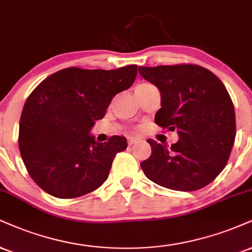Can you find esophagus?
Instances as JSON below:
<instances>
[{"instance_id":"obj_1","label":"esophagus","mask_w":252,"mask_h":252,"mask_svg":"<svg viewBox=\"0 0 252 252\" xmlns=\"http://www.w3.org/2000/svg\"><path fill=\"white\" fill-rule=\"evenodd\" d=\"M137 142H139V138L138 137H128L129 145H132V144L137 143Z\"/></svg>"}]
</instances>
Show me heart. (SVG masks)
I'll return each instance as SVG.
<instances>
[{"label": "heart", "mask_w": 252, "mask_h": 252, "mask_svg": "<svg viewBox=\"0 0 252 252\" xmlns=\"http://www.w3.org/2000/svg\"><path fill=\"white\" fill-rule=\"evenodd\" d=\"M143 84H144V83H143ZM139 86H141V84H139Z\"/></svg>", "instance_id": "1"}]
</instances>
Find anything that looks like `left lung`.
I'll return each mask as SVG.
<instances>
[{
	"instance_id": "1",
	"label": "left lung",
	"mask_w": 252,
	"mask_h": 252,
	"mask_svg": "<svg viewBox=\"0 0 252 252\" xmlns=\"http://www.w3.org/2000/svg\"><path fill=\"white\" fill-rule=\"evenodd\" d=\"M141 76L158 88L155 122L178 134L171 148L148 139L151 155L144 175L160 187L193 191L225 168L236 137L235 108L222 81L196 64L139 66Z\"/></svg>"
}]
</instances>
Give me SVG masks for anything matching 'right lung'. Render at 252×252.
<instances>
[{
    "label": "right lung",
    "mask_w": 252,
    "mask_h": 252,
    "mask_svg": "<svg viewBox=\"0 0 252 252\" xmlns=\"http://www.w3.org/2000/svg\"><path fill=\"white\" fill-rule=\"evenodd\" d=\"M137 65L114 70L66 68L42 81L27 98L20 120L19 148L30 177L57 198L94 191L108 178L126 138L99 143L90 134L116 94L129 89Z\"/></svg>",
    "instance_id": "add662e5"
}]
</instances>
